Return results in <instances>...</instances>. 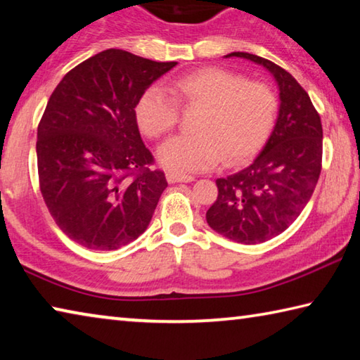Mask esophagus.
I'll use <instances>...</instances> for the list:
<instances>
[{
    "instance_id": "obj_1",
    "label": "esophagus",
    "mask_w": 360,
    "mask_h": 360,
    "mask_svg": "<svg viewBox=\"0 0 360 360\" xmlns=\"http://www.w3.org/2000/svg\"><path fill=\"white\" fill-rule=\"evenodd\" d=\"M167 179H168L169 184H176V182H191V181H193V176L182 174V173H178V172H168Z\"/></svg>"
}]
</instances>
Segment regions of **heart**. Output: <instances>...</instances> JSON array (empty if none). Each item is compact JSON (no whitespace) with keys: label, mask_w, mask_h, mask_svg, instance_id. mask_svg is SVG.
Masks as SVG:
<instances>
[{"label":"heart","mask_w":360,"mask_h":360,"mask_svg":"<svg viewBox=\"0 0 360 360\" xmlns=\"http://www.w3.org/2000/svg\"><path fill=\"white\" fill-rule=\"evenodd\" d=\"M167 92L152 85L135 106L138 127L146 136L162 138L179 122V106L198 109L193 135L172 138L158 158L176 172H203L238 165L264 148L276 124L279 101L270 85L248 81L240 72L208 66L167 82Z\"/></svg>","instance_id":"obj_1"}]
</instances>
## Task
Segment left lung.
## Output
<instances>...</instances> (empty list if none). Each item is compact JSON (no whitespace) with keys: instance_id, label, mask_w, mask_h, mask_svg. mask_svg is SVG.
<instances>
[{"instance_id":"1","label":"left lung","mask_w":360,"mask_h":360,"mask_svg":"<svg viewBox=\"0 0 360 360\" xmlns=\"http://www.w3.org/2000/svg\"><path fill=\"white\" fill-rule=\"evenodd\" d=\"M271 72L279 87V114L271 136L251 165L216 179L217 200L206 211L217 233L243 245L273 238L300 216L322 168V124L308 94L281 66L248 52H231Z\"/></svg>"}]
</instances>
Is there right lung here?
Listing matches in <instances>:
<instances>
[{
	"label": "right lung",
	"mask_w": 360,
	"mask_h": 360,
	"mask_svg": "<svg viewBox=\"0 0 360 360\" xmlns=\"http://www.w3.org/2000/svg\"><path fill=\"white\" fill-rule=\"evenodd\" d=\"M176 66L108 49L75 66L38 125L39 188L63 233L95 251L136 240L168 182L139 135L141 94Z\"/></svg>",
	"instance_id": "right-lung-1"
}]
</instances>
